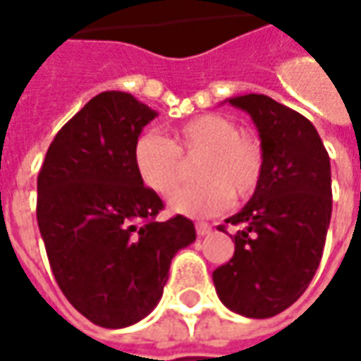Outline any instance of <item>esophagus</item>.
Here are the masks:
<instances>
[{
    "label": "esophagus",
    "instance_id": "obj_1",
    "mask_svg": "<svg viewBox=\"0 0 361 361\" xmlns=\"http://www.w3.org/2000/svg\"><path fill=\"white\" fill-rule=\"evenodd\" d=\"M197 235H207L211 232V224H207V222H197Z\"/></svg>",
    "mask_w": 361,
    "mask_h": 361
}]
</instances>
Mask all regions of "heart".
Masks as SVG:
<instances>
[{"label":"heart","instance_id":"heart-1","mask_svg":"<svg viewBox=\"0 0 361 361\" xmlns=\"http://www.w3.org/2000/svg\"><path fill=\"white\" fill-rule=\"evenodd\" d=\"M199 160V183L173 191L168 204L173 212L204 219L224 212L232 199L245 201L261 185L265 149L259 137L242 133L234 119L203 114L176 127L172 139L149 131L133 145L139 180L157 193L172 191L185 173L183 160Z\"/></svg>","mask_w":361,"mask_h":361}]
</instances>
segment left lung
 <instances>
[{
    "label": "left lung",
    "instance_id": "left-lung-1",
    "mask_svg": "<svg viewBox=\"0 0 361 361\" xmlns=\"http://www.w3.org/2000/svg\"><path fill=\"white\" fill-rule=\"evenodd\" d=\"M228 102L257 126L265 173L250 203L226 220L238 226L234 257L212 280L228 310L274 317L305 292L321 263L333 212L331 160L317 129L292 108L265 94Z\"/></svg>",
    "mask_w": 361,
    "mask_h": 361
}]
</instances>
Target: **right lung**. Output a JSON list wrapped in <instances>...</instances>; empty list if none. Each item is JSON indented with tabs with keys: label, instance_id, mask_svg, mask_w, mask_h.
Listing matches in <instances>:
<instances>
[{
	"label": "right lung",
	"instance_id": "add662e5",
	"mask_svg": "<svg viewBox=\"0 0 361 361\" xmlns=\"http://www.w3.org/2000/svg\"><path fill=\"white\" fill-rule=\"evenodd\" d=\"M154 118L135 96L100 92L59 129L38 173L36 219L56 282L106 329L147 317L173 255L195 242L185 216L158 222L164 203L135 172L133 145Z\"/></svg>",
	"mask_w": 361,
	"mask_h": 361
}]
</instances>
